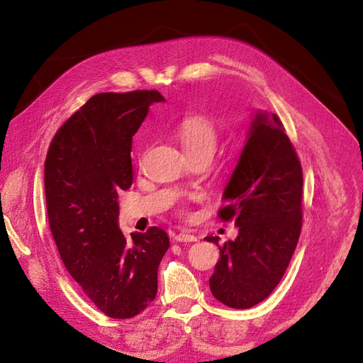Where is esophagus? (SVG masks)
I'll list each match as a JSON object with an SVG mask.
<instances>
[{
	"mask_svg": "<svg viewBox=\"0 0 363 363\" xmlns=\"http://www.w3.org/2000/svg\"><path fill=\"white\" fill-rule=\"evenodd\" d=\"M173 240H177V242H196L197 238L190 232H179L173 236Z\"/></svg>",
	"mask_w": 363,
	"mask_h": 363,
	"instance_id": "esophagus-1",
	"label": "esophagus"
}]
</instances>
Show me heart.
Returning <instances> with one entry per match:
<instances>
[{
  "label": "heart",
  "instance_id": "obj_1",
  "mask_svg": "<svg viewBox=\"0 0 363 363\" xmlns=\"http://www.w3.org/2000/svg\"><path fill=\"white\" fill-rule=\"evenodd\" d=\"M177 136L185 151H211L217 145V130L205 116L185 118L177 128Z\"/></svg>",
  "mask_w": 363,
  "mask_h": 363
}]
</instances>
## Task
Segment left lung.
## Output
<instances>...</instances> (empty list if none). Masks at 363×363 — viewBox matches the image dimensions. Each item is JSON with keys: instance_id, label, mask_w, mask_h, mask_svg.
<instances>
[{"instance_id": "1", "label": "left lung", "mask_w": 363, "mask_h": 363, "mask_svg": "<svg viewBox=\"0 0 363 363\" xmlns=\"http://www.w3.org/2000/svg\"><path fill=\"white\" fill-rule=\"evenodd\" d=\"M302 167L275 113L251 115L245 143L227 182L220 218L238 236L220 247L209 287L220 302L247 310L279 284L302 227ZM218 245V236H206Z\"/></svg>"}]
</instances>
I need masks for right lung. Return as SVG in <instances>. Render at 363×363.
I'll return each instance as SVG.
<instances>
[{
  "label": "right lung",
  "instance_id": "right-lung-1",
  "mask_svg": "<svg viewBox=\"0 0 363 363\" xmlns=\"http://www.w3.org/2000/svg\"><path fill=\"white\" fill-rule=\"evenodd\" d=\"M158 91L101 92L65 121L45 163L49 225L65 269L101 313L131 318L157 294L169 236L119 230L118 193L133 184L131 140Z\"/></svg>",
  "mask_w": 363,
  "mask_h": 363
}]
</instances>
